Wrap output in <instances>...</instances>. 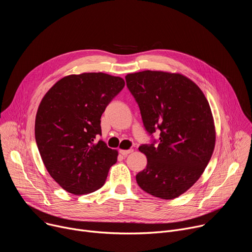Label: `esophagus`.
<instances>
[{
    "instance_id": "esophagus-1",
    "label": "esophagus",
    "mask_w": 252,
    "mask_h": 252,
    "mask_svg": "<svg viewBox=\"0 0 252 252\" xmlns=\"http://www.w3.org/2000/svg\"><path fill=\"white\" fill-rule=\"evenodd\" d=\"M132 152H133L132 149H129V150H121V151H120V153H121L123 156H127V155L131 154Z\"/></svg>"
}]
</instances>
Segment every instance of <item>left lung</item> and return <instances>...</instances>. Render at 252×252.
<instances>
[{
  "label": "left lung",
  "instance_id": "obj_1",
  "mask_svg": "<svg viewBox=\"0 0 252 252\" xmlns=\"http://www.w3.org/2000/svg\"><path fill=\"white\" fill-rule=\"evenodd\" d=\"M126 81L147 131L160 130L158 145L138 148L148 163L136 183L156 197H178L197 182L214 151L209 103L198 86L181 74L142 70L127 74Z\"/></svg>",
  "mask_w": 252,
  "mask_h": 252
}]
</instances>
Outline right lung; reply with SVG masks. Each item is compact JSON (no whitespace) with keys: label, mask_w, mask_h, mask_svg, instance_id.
I'll return each mask as SVG.
<instances>
[{"label":"right lung","mask_w":252,"mask_h":252,"mask_svg":"<svg viewBox=\"0 0 252 252\" xmlns=\"http://www.w3.org/2000/svg\"><path fill=\"white\" fill-rule=\"evenodd\" d=\"M125 81L103 73L69 75L43 97L35 116L34 136L43 162L55 182L75 195L100 189L118 151L102 140L100 117L124 89Z\"/></svg>","instance_id":"right-lung-1"}]
</instances>
